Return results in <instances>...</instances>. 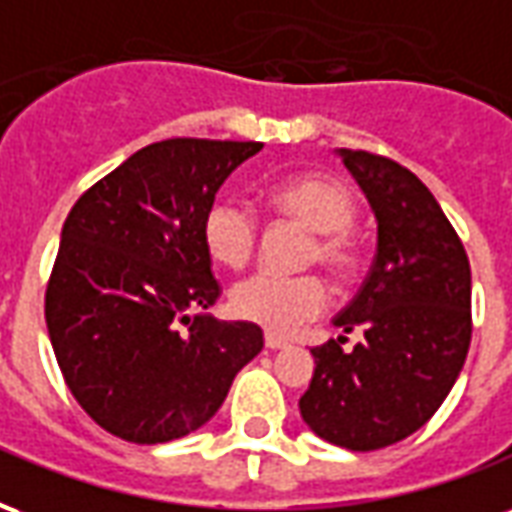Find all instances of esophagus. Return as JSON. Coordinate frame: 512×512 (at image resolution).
I'll return each mask as SVG.
<instances>
[{"label": "esophagus", "instance_id": "1", "mask_svg": "<svg viewBox=\"0 0 512 512\" xmlns=\"http://www.w3.org/2000/svg\"><path fill=\"white\" fill-rule=\"evenodd\" d=\"M266 348L268 351H282V348H288V340L279 334H266Z\"/></svg>", "mask_w": 512, "mask_h": 512}]
</instances>
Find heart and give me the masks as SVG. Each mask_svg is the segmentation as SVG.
<instances>
[{"label": "heart", "instance_id": "obj_1", "mask_svg": "<svg viewBox=\"0 0 512 512\" xmlns=\"http://www.w3.org/2000/svg\"><path fill=\"white\" fill-rule=\"evenodd\" d=\"M271 202L293 216L315 235L312 260L334 271L337 277L351 274L359 260V241L351 233L356 219L354 191L340 180L323 175H299L277 183ZM202 241L208 255L227 268H241L257 246L255 208L241 197H222L205 211ZM329 290L321 277L299 274L282 277L257 271L230 290V307L238 318L263 326L268 332L290 334L326 310Z\"/></svg>", "mask_w": 512, "mask_h": 512}]
</instances>
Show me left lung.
I'll return each mask as SVG.
<instances>
[{
    "instance_id": "8db88e82",
    "label": "left lung",
    "mask_w": 512,
    "mask_h": 512,
    "mask_svg": "<svg viewBox=\"0 0 512 512\" xmlns=\"http://www.w3.org/2000/svg\"><path fill=\"white\" fill-rule=\"evenodd\" d=\"M376 216V260L334 326L362 329L312 348L315 373L301 395L307 428L329 444L370 452L403 441L450 395L472 340V271L428 186L397 161L334 150Z\"/></svg>"
}]
</instances>
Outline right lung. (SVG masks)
Returning <instances> with one entry per match:
<instances>
[{"label": "right lung", "mask_w": 512, "mask_h": 512, "mask_svg": "<svg viewBox=\"0 0 512 512\" xmlns=\"http://www.w3.org/2000/svg\"><path fill=\"white\" fill-rule=\"evenodd\" d=\"M260 147L147 145L84 191L62 224L46 288L51 348L79 406L112 436H189L263 351L260 326L205 312L219 282L202 241L216 191Z\"/></svg>", "instance_id": "add662e5"}]
</instances>
